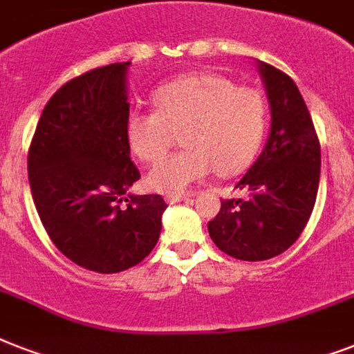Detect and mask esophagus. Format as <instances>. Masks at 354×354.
<instances>
[{"instance_id": "obj_1", "label": "esophagus", "mask_w": 354, "mask_h": 354, "mask_svg": "<svg viewBox=\"0 0 354 354\" xmlns=\"http://www.w3.org/2000/svg\"><path fill=\"white\" fill-rule=\"evenodd\" d=\"M189 196L187 194H167L165 200L167 204H180V202H183V200H187Z\"/></svg>"}]
</instances>
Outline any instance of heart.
Returning a JSON list of instances; mask_svg holds the SVG:
<instances>
[{
    "mask_svg": "<svg viewBox=\"0 0 354 354\" xmlns=\"http://www.w3.org/2000/svg\"><path fill=\"white\" fill-rule=\"evenodd\" d=\"M156 110H132L127 143L141 161H156L182 130L183 150L163 158L147 174L158 193L178 194L213 171L232 176L250 165L266 128V106L252 88H235L221 75H187L152 93Z\"/></svg>",
    "mask_w": 354,
    "mask_h": 354,
    "instance_id": "1",
    "label": "heart"
}]
</instances>
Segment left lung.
Here are the masks:
<instances>
[{
  "instance_id": "8db88e82",
  "label": "left lung",
  "mask_w": 354,
  "mask_h": 354,
  "mask_svg": "<svg viewBox=\"0 0 354 354\" xmlns=\"http://www.w3.org/2000/svg\"><path fill=\"white\" fill-rule=\"evenodd\" d=\"M270 104L263 152L236 183L246 200H222L207 222L218 250L241 261H266L286 252L307 226L319 185V141L313 119L286 73L255 60Z\"/></svg>"
}]
</instances>
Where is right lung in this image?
Returning <instances> with one entry per match:
<instances>
[{"mask_svg": "<svg viewBox=\"0 0 354 354\" xmlns=\"http://www.w3.org/2000/svg\"><path fill=\"white\" fill-rule=\"evenodd\" d=\"M128 68L110 64L64 84L41 112L27 160L32 200L53 244L99 274L141 263L160 239L167 209L160 194L128 193L139 180L124 136Z\"/></svg>", "mask_w": 354, "mask_h": 354, "instance_id": "add662e5", "label": "right lung"}]
</instances>
